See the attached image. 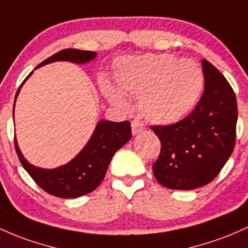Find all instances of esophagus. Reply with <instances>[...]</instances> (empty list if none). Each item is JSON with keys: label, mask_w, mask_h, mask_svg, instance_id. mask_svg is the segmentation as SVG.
<instances>
[{"label": "esophagus", "mask_w": 248, "mask_h": 248, "mask_svg": "<svg viewBox=\"0 0 248 248\" xmlns=\"http://www.w3.org/2000/svg\"><path fill=\"white\" fill-rule=\"evenodd\" d=\"M146 129V124H143L142 121H140V120H133L132 121V132L133 134L137 135L139 133L143 132V130Z\"/></svg>", "instance_id": "obj_1"}]
</instances>
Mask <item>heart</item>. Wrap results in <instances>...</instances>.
<instances>
[{
    "mask_svg": "<svg viewBox=\"0 0 248 248\" xmlns=\"http://www.w3.org/2000/svg\"><path fill=\"white\" fill-rule=\"evenodd\" d=\"M115 81L124 94L140 96L141 113L155 124L178 122L193 109L203 88V73L192 60H179L170 54L120 59ZM105 92L110 101L127 107L124 95L109 86Z\"/></svg>",
    "mask_w": 248,
    "mask_h": 248,
    "instance_id": "b5f03b06",
    "label": "heart"
}]
</instances>
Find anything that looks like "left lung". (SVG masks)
Here are the masks:
<instances>
[{
  "label": "left lung",
  "instance_id": "obj_1",
  "mask_svg": "<svg viewBox=\"0 0 248 248\" xmlns=\"http://www.w3.org/2000/svg\"><path fill=\"white\" fill-rule=\"evenodd\" d=\"M205 91L186 118L151 129L161 142L153 173L170 189H194L216 179L235 146L238 106L233 88L202 60Z\"/></svg>",
  "mask_w": 248,
  "mask_h": 248
}]
</instances>
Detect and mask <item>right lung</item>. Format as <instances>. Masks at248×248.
Masks as SVG:
<instances>
[{"mask_svg":"<svg viewBox=\"0 0 248 248\" xmlns=\"http://www.w3.org/2000/svg\"><path fill=\"white\" fill-rule=\"evenodd\" d=\"M94 56V51L63 49L41 62L37 67L45 66L54 61L84 63V62L91 61ZM21 86L18 87L15 99L17 97ZM14 106H15V102H14ZM130 138H132V129H130L129 121H100L93 137L81 151V153L69 164L61 166L55 170H42V168H37L31 165L23 157L15 138H14V143H15L16 153H17L20 162L31 176L32 180L49 194L69 199V198H78L88 194L99 187L105 178L113 155L127 141L130 140Z\"/></svg>","mask_w":248,"mask_h":248,"instance_id":"add662e5","label":"right lung"}]
</instances>
